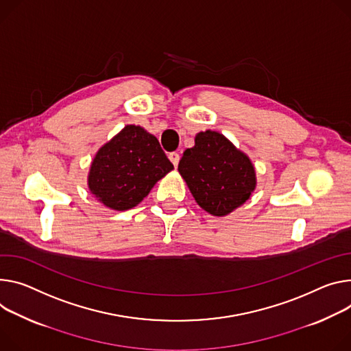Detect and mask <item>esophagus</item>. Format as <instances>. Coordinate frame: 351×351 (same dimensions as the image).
Returning <instances> with one entry per match:
<instances>
[{
	"mask_svg": "<svg viewBox=\"0 0 351 351\" xmlns=\"http://www.w3.org/2000/svg\"><path fill=\"white\" fill-rule=\"evenodd\" d=\"M169 159H171V162L173 164V167L176 168V167H178V164H179V159H180V155H179L178 152H171V154H169Z\"/></svg>",
	"mask_w": 351,
	"mask_h": 351,
	"instance_id": "obj_1",
	"label": "esophagus"
}]
</instances>
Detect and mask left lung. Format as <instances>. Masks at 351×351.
Instances as JSON below:
<instances>
[{"label":"left lung","mask_w":351,"mask_h":351,"mask_svg":"<svg viewBox=\"0 0 351 351\" xmlns=\"http://www.w3.org/2000/svg\"><path fill=\"white\" fill-rule=\"evenodd\" d=\"M178 171L196 203L215 217L241 207L258 184L250 158L213 130L196 134L195 145L183 152Z\"/></svg>","instance_id":"obj_1"}]
</instances>
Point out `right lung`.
Listing matches in <instances>:
<instances>
[{"instance_id": "right-lung-1", "label": "right lung", "mask_w": 351, "mask_h": 351, "mask_svg": "<svg viewBox=\"0 0 351 351\" xmlns=\"http://www.w3.org/2000/svg\"><path fill=\"white\" fill-rule=\"evenodd\" d=\"M172 169L156 137L141 125L127 124L92 159L88 189L105 207L130 210Z\"/></svg>"}]
</instances>
